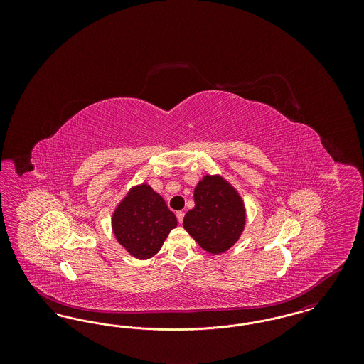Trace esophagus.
<instances>
[{
  "instance_id": "1",
  "label": "esophagus",
  "mask_w": 364,
  "mask_h": 364,
  "mask_svg": "<svg viewBox=\"0 0 364 364\" xmlns=\"http://www.w3.org/2000/svg\"><path fill=\"white\" fill-rule=\"evenodd\" d=\"M176 217H177L178 223L181 224V223H183V220H184V211H177V213H176Z\"/></svg>"
}]
</instances>
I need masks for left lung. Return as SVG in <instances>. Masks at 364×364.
Returning a JSON list of instances; mask_svg holds the SVG:
<instances>
[{
	"label": "left lung",
	"mask_w": 364,
	"mask_h": 364,
	"mask_svg": "<svg viewBox=\"0 0 364 364\" xmlns=\"http://www.w3.org/2000/svg\"><path fill=\"white\" fill-rule=\"evenodd\" d=\"M195 208L183 221L184 229L205 251L218 255L239 240L245 225L244 203L237 191L221 176H205L193 191Z\"/></svg>",
	"instance_id": "1"
}]
</instances>
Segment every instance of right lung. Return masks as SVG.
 <instances>
[{
    "label": "right lung",
    "mask_w": 364,
    "mask_h": 364,
    "mask_svg": "<svg viewBox=\"0 0 364 364\" xmlns=\"http://www.w3.org/2000/svg\"><path fill=\"white\" fill-rule=\"evenodd\" d=\"M176 226V215L147 184L129 191L112 218L117 242L138 259L154 257Z\"/></svg>",
    "instance_id": "obj_1"
}]
</instances>
